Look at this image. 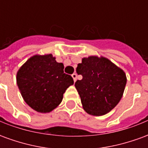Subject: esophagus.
<instances>
[{
    "label": "esophagus",
    "instance_id": "esophagus-1",
    "mask_svg": "<svg viewBox=\"0 0 148 148\" xmlns=\"http://www.w3.org/2000/svg\"><path fill=\"white\" fill-rule=\"evenodd\" d=\"M72 77H73V79H74V82H76V80H77V74L74 73V74H72Z\"/></svg>",
    "mask_w": 148,
    "mask_h": 148
}]
</instances>
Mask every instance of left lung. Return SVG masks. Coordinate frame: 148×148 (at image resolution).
Here are the masks:
<instances>
[{
  "instance_id": "8db88e82",
  "label": "left lung",
  "mask_w": 148,
  "mask_h": 148,
  "mask_svg": "<svg viewBox=\"0 0 148 148\" xmlns=\"http://www.w3.org/2000/svg\"><path fill=\"white\" fill-rule=\"evenodd\" d=\"M76 71L82 75V79L77 80L74 86L84 110L89 114H106L121 101L127 82L126 75L108 58H84Z\"/></svg>"
}]
</instances>
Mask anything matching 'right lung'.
<instances>
[{
    "instance_id": "1",
    "label": "right lung",
    "mask_w": 148,
    "mask_h": 148,
    "mask_svg": "<svg viewBox=\"0 0 148 148\" xmlns=\"http://www.w3.org/2000/svg\"><path fill=\"white\" fill-rule=\"evenodd\" d=\"M64 66L52 55H35L18 71L16 82L24 101L39 112H49L61 103L63 93L74 84Z\"/></svg>"
}]
</instances>
